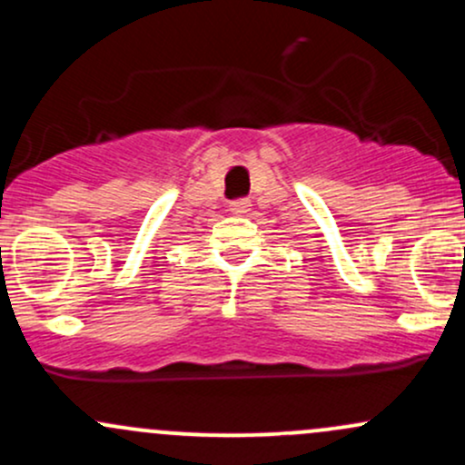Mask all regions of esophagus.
Instances as JSON below:
<instances>
[{
  "mask_svg": "<svg viewBox=\"0 0 465 465\" xmlns=\"http://www.w3.org/2000/svg\"><path fill=\"white\" fill-rule=\"evenodd\" d=\"M232 212L233 214H247L249 212V207H251V201L249 199H236V201H232Z\"/></svg>",
  "mask_w": 465,
  "mask_h": 465,
  "instance_id": "obj_1",
  "label": "esophagus"
}]
</instances>
